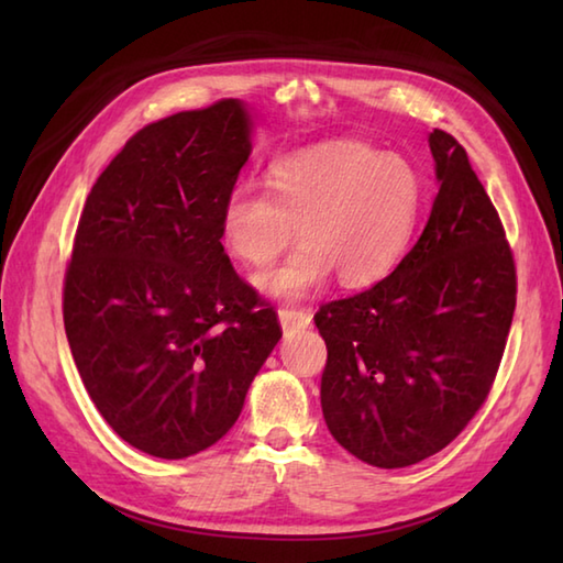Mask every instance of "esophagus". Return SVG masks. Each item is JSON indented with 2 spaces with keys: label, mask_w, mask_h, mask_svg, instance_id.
Here are the masks:
<instances>
[{
  "label": "esophagus",
  "mask_w": 563,
  "mask_h": 563,
  "mask_svg": "<svg viewBox=\"0 0 563 563\" xmlns=\"http://www.w3.org/2000/svg\"><path fill=\"white\" fill-rule=\"evenodd\" d=\"M280 324L285 331H295V329H307L312 324V312L309 309H295V307H283L280 312Z\"/></svg>",
  "instance_id": "34e87169"
}]
</instances>
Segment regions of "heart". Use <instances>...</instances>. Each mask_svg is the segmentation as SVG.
Returning a JSON list of instances; mask_svg holds the SVG:
<instances>
[{
    "label": "heart",
    "instance_id": "obj_1",
    "mask_svg": "<svg viewBox=\"0 0 563 563\" xmlns=\"http://www.w3.org/2000/svg\"><path fill=\"white\" fill-rule=\"evenodd\" d=\"M421 178L409 159L363 142H329L268 166L266 188L239 184L220 210V239L246 266H263L297 236L288 258L256 275L273 297H305L331 271L343 285L385 275L409 244Z\"/></svg>",
    "mask_w": 563,
    "mask_h": 563
}]
</instances>
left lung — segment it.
<instances>
[{"label":"left lung","mask_w":563,"mask_h":563,"mask_svg":"<svg viewBox=\"0 0 563 563\" xmlns=\"http://www.w3.org/2000/svg\"><path fill=\"white\" fill-rule=\"evenodd\" d=\"M438 196L413 249L387 278L319 307L327 341L324 421L357 460L399 470L448 448L494 387L516 312L504 222L466 150L428 137Z\"/></svg>","instance_id":"obj_1"}]
</instances>
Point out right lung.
<instances>
[{"instance_id": "add662e5", "label": "right lung", "mask_w": 563, "mask_h": 563, "mask_svg": "<svg viewBox=\"0 0 563 563\" xmlns=\"http://www.w3.org/2000/svg\"><path fill=\"white\" fill-rule=\"evenodd\" d=\"M249 130L236 99L145 125L77 224L63 288L69 351L103 421L152 457L214 445L283 336L220 242Z\"/></svg>"}]
</instances>
